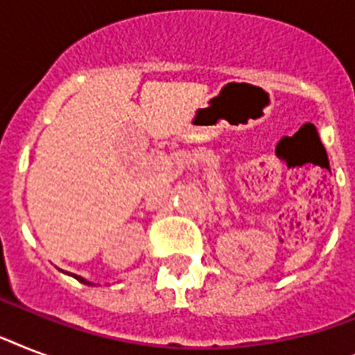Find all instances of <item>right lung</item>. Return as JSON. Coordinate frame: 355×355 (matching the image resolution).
<instances>
[{"label": "right lung", "mask_w": 355, "mask_h": 355, "mask_svg": "<svg viewBox=\"0 0 355 355\" xmlns=\"http://www.w3.org/2000/svg\"><path fill=\"white\" fill-rule=\"evenodd\" d=\"M62 272H64V270H62ZM68 275H69V272H68ZM69 276H73L75 280H79L80 284H85V286H94L90 280H86V278H83V276H77V275H69Z\"/></svg>", "instance_id": "add662e5"}]
</instances>
